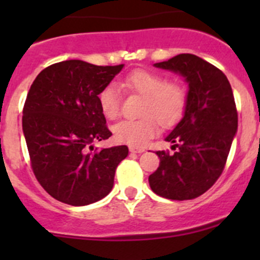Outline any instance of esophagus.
<instances>
[{
    "instance_id": "1",
    "label": "esophagus",
    "mask_w": 260,
    "mask_h": 260,
    "mask_svg": "<svg viewBox=\"0 0 260 260\" xmlns=\"http://www.w3.org/2000/svg\"><path fill=\"white\" fill-rule=\"evenodd\" d=\"M129 152H132V153H143V152H145V148H141V147H136V146H131Z\"/></svg>"
}]
</instances>
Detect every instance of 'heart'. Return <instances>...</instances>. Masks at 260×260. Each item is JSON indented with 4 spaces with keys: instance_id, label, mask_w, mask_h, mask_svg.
<instances>
[{
    "instance_id": "heart-1",
    "label": "heart",
    "mask_w": 260,
    "mask_h": 260,
    "mask_svg": "<svg viewBox=\"0 0 260 260\" xmlns=\"http://www.w3.org/2000/svg\"><path fill=\"white\" fill-rule=\"evenodd\" d=\"M128 90L143 96L138 119H124L114 125V137L118 142L132 146H143L158 132L159 120L170 127L182 118L186 109V93L180 85L169 83L157 73L137 70L123 81ZM102 113L108 119H114L120 112L119 89L111 83L99 93Z\"/></svg>"
}]
</instances>
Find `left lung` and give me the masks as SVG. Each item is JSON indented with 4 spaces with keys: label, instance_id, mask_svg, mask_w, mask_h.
I'll return each mask as SVG.
<instances>
[{
    "label": "left lung",
    "instance_id": "8db88e82",
    "mask_svg": "<svg viewBox=\"0 0 260 260\" xmlns=\"http://www.w3.org/2000/svg\"><path fill=\"white\" fill-rule=\"evenodd\" d=\"M154 67L185 78L188 84L182 119L169 136L174 154L157 151L159 166L148 182L171 200H191L209 190L221 175L238 131V112L224 73L192 54H180Z\"/></svg>",
    "mask_w": 260,
    "mask_h": 260
}]
</instances>
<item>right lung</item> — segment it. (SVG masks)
Segmentation results:
<instances>
[{
    "mask_svg": "<svg viewBox=\"0 0 260 260\" xmlns=\"http://www.w3.org/2000/svg\"><path fill=\"white\" fill-rule=\"evenodd\" d=\"M124 65L98 67L65 60L45 68L28 90L22 131L31 167L49 195L84 206L111 192L115 169L127 146L94 151V141L108 140L99 93Z\"/></svg>",
    "mask_w": 260,
    "mask_h": 260,
    "instance_id": "add662e5",
    "label": "right lung"
}]
</instances>
